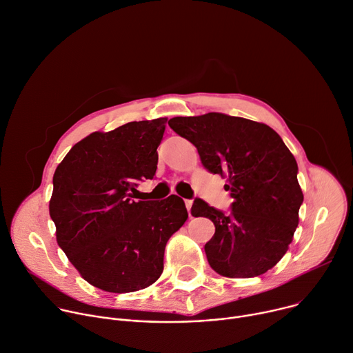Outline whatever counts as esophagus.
<instances>
[{
    "mask_svg": "<svg viewBox=\"0 0 353 353\" xmlns=\"http://www.w3.org/2000/svg\"><path fill=\"white\" fill-rule=\"evenodd\" d=\"M192 205H193V200H185V207H187V211H189L190 217H192Z\"/></svg>",
    "mask_w": 353,
    "mask_h": 353,
    "instance_id": "34e87169",
    "label": "esophagus"
}]
</instances>
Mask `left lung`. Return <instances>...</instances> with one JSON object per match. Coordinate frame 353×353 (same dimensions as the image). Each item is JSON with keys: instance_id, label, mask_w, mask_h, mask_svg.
<instances>
[{"instance_id": "left-lung-1", "label": "left lung", "mask_w": 353, "mask_h": 353, "mask_svg": "<svg viewBox=\"0 0 353 353\" xmlns=\"http://www.w3.org/2000/svg\"><path fill=\"white\" fill-rule=\"evenodd\" d=\"M169 126L197 148L204 169L227 176L228 213L201 199L192 207V216L216 227L204 245L210 267L230 278L271 270L292 241L303 201L298 164L284 140L264 123L219 112L177 116Z\"/></svg>"}]
</instances>
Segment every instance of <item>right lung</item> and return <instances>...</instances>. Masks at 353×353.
Instances as JSON below:
<instances>
[{
    "label": "right lung",
    "instance_id": "1",
    "mask_svg": "<svg viewBox=\"0 0 353 353\" xmlns=\"http://www.w3.org/2000/svg\"><path fill=\"white\" fill-rule=\"evenodd\" d=\"M166 117L129 122L82 139L54 174L50 214L57 241L89 284L133 292L163 272L164 248L189 217L183 199L137 200L153 179Z\"/></svg>",
    "mask_w": 353,
    "mask_h": 353
}]
</instances>
